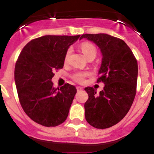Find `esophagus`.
<instances>
[{
  "label": "esophagus",
  "instance_id": "obj_1",
  "mask_svg": "<svg viewBox=\"0 0 154 154\" xmlns=\"http://www.w3.org/2000/svg\"><path fill=\"white\" fill-rule=\"evenodd\" d=\"M77 91H81V90H83V88L80 86H77Z\"/></svg>",
  "mask_w": 154,
  "mask_h": 154
}]
</instances>
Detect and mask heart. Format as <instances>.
Masks as SVG:
<instances>
[{
    "instance_id": "obj_1",
    "label": "heart",
    "mask_w": 154,
    "mask_h": 154,
    "mask_svg": "<svg viewBox=\"0 0 154 154\" xmlns=\"http://www.w3.org/2000/svg\"><path fill=\"white\" fill-rule=\"evenodd\" d=\"M80 48H81L82 51H83V54L85 55V57H86L87 59L90 58V57H95L96 54H97V50H96V48L92 44L89 42H83L82 43L81 45H80ZM71 52V49H68L66 52V56H65V61L67 62L68 60V57H69L70 54ZM88 75V73L87 72H77L74 75V80H77V82H80V83H82L84 80L85 77Z\"/></svg>"
}]
</instances>
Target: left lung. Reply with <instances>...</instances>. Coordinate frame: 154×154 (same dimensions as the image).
<instances>
[{"label":"left lung","instance_id":"left-lung-1","mask_svg":"<svg viewBox=\"0 0 154 154\" xmlns=\"http://www.w3.org/2000/svg\"><path fill=\"white\" fill-rule=\"evenodd\" d=\"M100 50L102 61L97 82H103V90L97 94L92 87L85 90L88 99L85 103V117L97 129H106L119 123L131 107L136 92L138 64L127 44L105 33L83 34Z\"/></svg>","mask_w":154,"mask_h":154}]
</instances>
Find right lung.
Wrapping results in <instances>:
<instances>
[{
  "instance_id": "1",
  "label": "right lung",
  "mask_w": 154,
  "mask_h": 154,
  "mask_svg": "<svg viewBox=\"0 0 154 154\" xmlns=\"http://www.w3.org/2000/svg\"><path fill=\"white\" fill-rule=\"evenodd\" d=\"M80 35H44L31 40L21 51L15 67V83L26 114L45 127L66 120L77 89L67 83L54 88V70L63 68L70 45Z\"/></svg>"
}]
</instances>
